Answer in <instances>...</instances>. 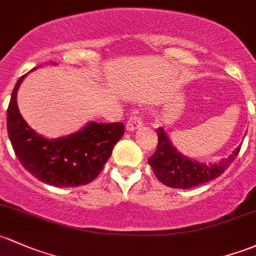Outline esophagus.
Masks as SVG:
<instances>
[{
	"label": "esophagus",
	"instance_id": "esophagus-1",
	"mask_svg": "<svg viewBox=\"0 0 256 256\" xmlns=\"http://www.w3.org/2000/svg\"><path fill=\"white\" fill-rule=\"evenodd\" d=\"M142 126L141 118L138 115H131L130 119H128V124H126V130L128 131H135L137 128H140Z\"/></svg>",
	"mask_w": 256,
	"mask_h": 256
}]
</instances>
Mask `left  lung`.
I'll use <instances>...</instances> for the list:
<instances>
[{"label": "left lung", "mask_w": 256, "mask_h": 256, "mask_svg": "<svg viewBox=\"0 0 256 256\" xmlns=\"http://www.w3.org/2000/svg\"><path fill=\"white\" fill-rule=\"evenodd\" d=\"M158 144L148 164L153 173L164 185L176 189H192L220 176L238 156L240 146L217 164L196 162L176 150L162 128H157Z\"/></svg>", "instance_id": "1"}]
</instances>
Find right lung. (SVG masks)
<instances>
[{
  "label": "right lung",
  "instance_id": "right-lung-1",
  "mask_svg": "<svg viewBox=\"0 0 256 256\" xmlns=\"http://www.w3.org/2000/svg\"><path fill=\"white\" fill-rule=\"evenodd\" d=\"M28 74L16 83L7 109V131L16 156L32 176L45 184L58 188L90 184L103 170L112 148L125 134L124 124L90 121L66 137L48 140L38 135L17 106L18 88Z\"/></svg>",
  "mask_w": 256,
  "mask_h": 256
}]
</instances>
